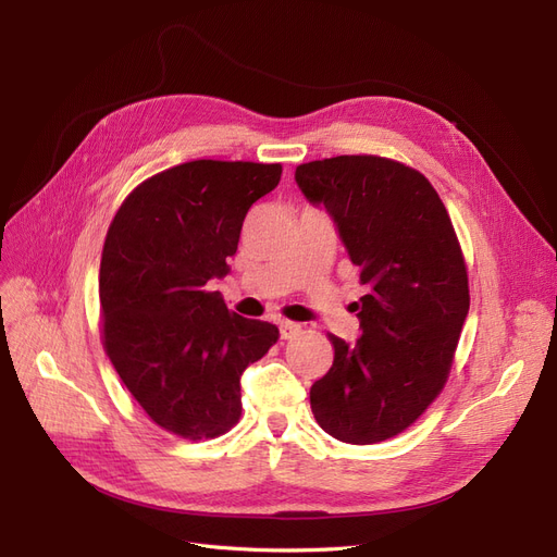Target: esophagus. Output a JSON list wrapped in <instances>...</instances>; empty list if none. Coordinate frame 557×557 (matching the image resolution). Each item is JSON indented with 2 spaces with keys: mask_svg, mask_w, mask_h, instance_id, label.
Masks as SVG:
<instances>
[{
  "mask_svg": "<svg viewBox=\"0 0 557 557\" xmlns=\"http://www.w3.org/2000/svg\"><path fill=\"white\" fill-rule=\"evenodd\" d=\"M278 330H281V339H293L295 334L301 332V325H299V323H293V320H281Z\"/></svg>",
  "mask_w": 557,
  "mask_h": 557,
  "instance_id": "obj_1",
  "label": "esophagus"
}]
</instances>
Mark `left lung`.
<instances>
[{
	"instance_id": "8db88e82",
	"label": "left lung",
	"mask_w": 557,
	"mask_h": 557,
	"mask_svg": "<svg viewBox=\"0 0 557 557\" xmlns=\"http://www.w3.org/2000/svg\"><path fill=\"white\" fill-rule=\"evenodd\" d=\"M295 181L334 218L367 288L360 339L327 334L334 362L311 385V411L334 440L379 444L413 425L450 374L469 311L458 234L432 183L397 160H313Z\"/></svg>"
}]
</instances>
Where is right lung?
Returning <instances> with one entry per match:
<instances>
[{
	"label": "right lung",
	"mask_w": 557,
	"mask_h": 557,
	"mask_svg": "<svg viewBox=\"0 0 557 557\" xmlns=\"http://www.w3.org/2000/svg\"><path fill=\"white\" fill-rule=\"evenodd\" d=\"M283 166L193 160L146 178L115 211L99 264L102 344L146 416L181 440L239 423L242 374L278 339L209 293L230 272L248 209Z\"/></svg>",
	"instance_id": "obj_1"
}]
</instances>
